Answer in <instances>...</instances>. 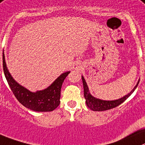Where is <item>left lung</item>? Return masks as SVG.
<instances>
[{
	"mask_svg": "<svg viewBox=\"0 0 145 145\" xmlns=\"http://www.w3.org/2000/svg\"><path fill=\"white\" fill-rule=\"evenodd\" d=\"M82 83H83V87H84V96H85V100H86V104L88 105V107H89L90 110H94V111H105V110H110V109H112L114 107H118V105H120V104H122L124 101L127 100L129 96L131 95L132 92L135 91V89H136V88L137 87L139 84V81L137 82V85H136L134 89H132L130 92V93H129L128 95H125V97H122L120 99H118L116 100H112V101H105V100H102L100 99L95 98L94 97H92L90 95L89 92V89H88V87L87 85L86 82H85V79H84L83 77H82Z\"/></svg>",
	"mask_w": 145,
	"mask_h": 145,
	"instance_id": "obj_1",
	"label": "left lung"
}]
</instances>
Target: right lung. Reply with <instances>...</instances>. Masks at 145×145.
<instances>
[{"label": "right lung", "instance_id": "obj_1", "mask_svg": "<svg viewBox=\"0 0 145 145\" xmlns=\"http://www.w3.org/2000/svg\"><path fill=\"white\" fill-rule=\"evenodd\" d=\"M3 67L7 82L13 95L23 106L33 111L50 112L60 105L62 85L70 72L62 74L47 89L32 92L17 83L12 78L6 67L4 53H3Z\"/></svg>", "mask_w": 145, "mask_h": 145}]
</instances>
